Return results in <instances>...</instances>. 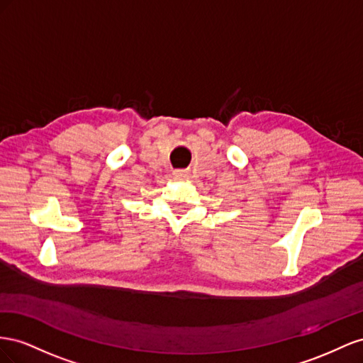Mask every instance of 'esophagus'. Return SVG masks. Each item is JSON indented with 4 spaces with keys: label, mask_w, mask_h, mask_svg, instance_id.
Segmentation results:
<instances>
[{
    "label": "esophagus",
    "mask_w": 363,
    "mask_h": 363,
    "mask_svg": "<svg viewBox=\"0 0 363 363\" xmlns=\"http://www.w3.org/2000/svg\"><path fill=\"white\" fill-rule=\"evenodd\" d=\"M174 176H176V178H184V176H185V172H182V170H176V172H174Z\"/></svg>",
    "instance_id": "esophagus-1"
}]
</instances>
